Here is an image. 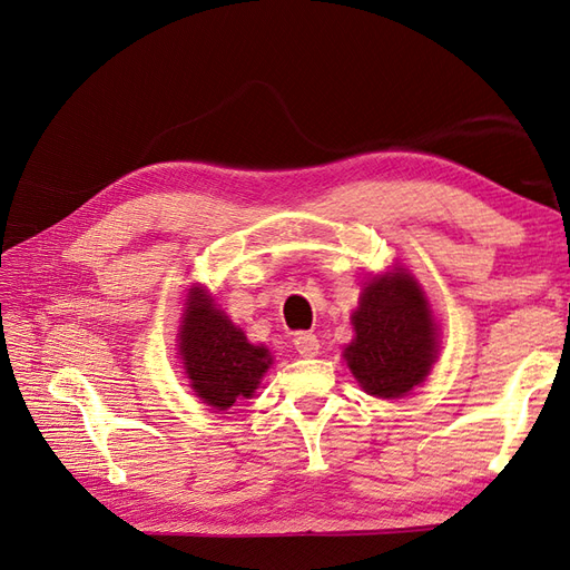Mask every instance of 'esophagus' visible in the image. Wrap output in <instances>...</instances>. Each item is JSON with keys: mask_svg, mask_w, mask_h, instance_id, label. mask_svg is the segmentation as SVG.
Listing matches in <instances>:
<instances>
[{"mask_svg": "<svg viewBox=\"0 0 570 570\" xmlns=\"http://www.w3.org/2000/svg\"><path fill=\"white\" fill-rule=\"evenodd\" d=\"M293 345H296V351L301 357H315L320 353V341L315 334H298L293 338Z\"/></svg>", "mask_w": 570, "mask_h": 570, "instance_id": "34e87169", "label": "esophagus"}]
</instances>
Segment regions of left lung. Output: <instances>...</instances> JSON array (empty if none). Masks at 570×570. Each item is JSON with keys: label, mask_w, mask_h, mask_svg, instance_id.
Returning <instances> with one entry per match:
<instances>
[{"label": "left lung", "mask_w": 570, "mask_h": 570, "mask_svg": "<svg viewBox=\"0 0 570 570\" xmlns=\"http://www.w3.org/2000/svg\"><path fill=\"white\" fill-rule=\"evenodd\" d=\"M353 328L343 357L364 393L393 400L424 383L438 357V326L407 269L395 267L364 284Z\"/></svg>", "instance_id": "obj_1"}]
</instances>
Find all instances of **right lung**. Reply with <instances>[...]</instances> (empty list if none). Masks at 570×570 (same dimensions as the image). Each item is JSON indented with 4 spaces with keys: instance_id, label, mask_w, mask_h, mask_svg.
Segmentation results:
<instances>
[{
    "instance_id": "1",
    "label": "right lung",
    "mask_w": 570,
    "mask_h": 570,
    "mask_svg": "<svg viewBox=\"0 0 570 570\" xmlns=\"http://www.w3.org/2000/svg\"><path fill=\"white\" fill-rule=\"evenodd\" d=\"M179 328V357L194 393L208 407L225 412L238 400L253 397L272 355L265 345L248 343L242 328L215 307L204 286L189 288Z\"/></svg>"
}]
</instances>
